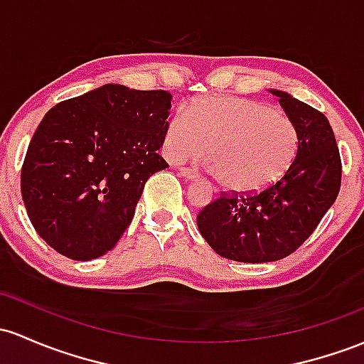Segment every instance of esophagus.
Listing matches in <instances>:
<instances>
[{
    "label": "esophagus",
    "mask_w": 364,
    "mask_h": 364,
    "mask_svg": "<svg viewBox=\"0 0 364 364\" xmlns=\"http://www.w3.org/2000/svg\"><path fill=\"white\" fill-rule=\"evenodd\" d=\"M181 176L185 179H197L198 178V174H197V171H193V169H188V167H181Z\"/></svg>",
    "instance_id": "34e87169"
}]
</instances>
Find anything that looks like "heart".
Segmentation results:
<instances>
[{"label":"heart","mask_w":364,"mask_h":364,"mask_svg":"<svg viewBox=\"0 0 364 364\" xmlns=\"http://www.w3.org/2000/svg\"><path fill=\"white\" fill-rule=\"evenodd\" d=\"M205 149L223 188L254 193L277 183L292 166L299 129L292 119L266 103L207 97L171 117L164 133V155L171 162H185Z\"/></svg>","instance_id":"1"}]
</instances>
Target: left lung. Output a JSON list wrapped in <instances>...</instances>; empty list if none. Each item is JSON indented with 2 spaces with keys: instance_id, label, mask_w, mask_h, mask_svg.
Returning a JSON list of instances; mask_svg holds the SVG:
<instances>
[{
  "instance_id": "obj_1",
  "label": "left lung",
  "mask_w": 364,
  "mask_h": 364,
  "mask_svg": "<svg viewBox=\"0 0 364 364\" xmlns=\"http://www.w3.org/2000/svg\"><path fill=\"white\" fill-rule=\"evenodd\" d=\"M299 129L292 166L255 193H225L197 215L198 231L221 257L273 262L313 235L341 190L342 162L328 119L285 91L271 90Z\"/></svg>"
}]
</instances>
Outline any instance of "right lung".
<instances>
[{"mask_svg":"<svg viewBox=\"0 0 364 364\" xmlns=\"http://www.w3.org/2000/svg\"><path fill=\"white\" fill-rule=\"evenodd\" d=\"M173 95L105 85L48 110L23 159L20 190L34 230L51 249L91 261L131 225L151 174L166 169Z\"/></svg>","mask_w":364,"mask_h":364,"instance_id":"add662e5","label":"right lung"}]
</instances>
